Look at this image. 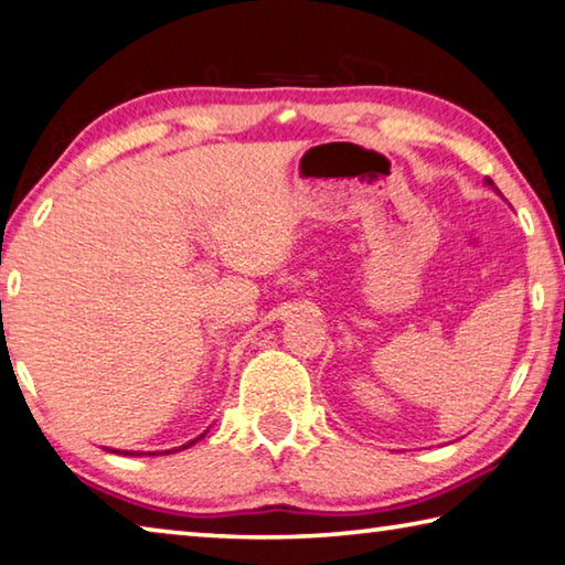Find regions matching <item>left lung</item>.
<instances>
[{"mask_svg": "<svg viewBox=\"0 0 565 565\" xmlns=\"http://www.w3.org/2000/svg\"><path fill=\"white\" fill-rule=\"evenodd\" d=\"M486 184H489V186H493V181H491L489 177H486ZM493 189H495V186H493Z\"/></svg>", "mask_w": 565, "mask_h": 565, "instance_id": "1", "label": "left lung"}]
</instances>
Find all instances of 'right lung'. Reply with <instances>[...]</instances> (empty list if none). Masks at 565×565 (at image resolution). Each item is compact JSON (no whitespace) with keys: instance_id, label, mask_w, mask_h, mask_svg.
Listing matches in <instances>:
<instances>
[{"instance_id":"right-lung-1","label":"right lung","mask_w":565,"mask_h":565,"mask_svg":"<svg viewBox=\"0 0 565 565\" xmlns=\"http://www.w3.org/2000/svg\"><path fill=\"white\" fill-rule=\"evenodd\" d=\"M199 438H204V434L199 436ZM199 438H194V441H189V444H184V446H179V448H171V451H161V454H174V451H184V448H189V446H194ZM109 451V448H107ZM111 454H124V456H141L139 451H111ZM149 456H157V454H149Z\"/></svg>"}]
</instances>
